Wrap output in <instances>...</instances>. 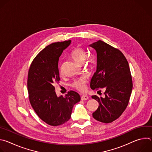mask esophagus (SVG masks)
<instances>
[{
	"label": "esophagus",
	"mask_w": 152,
	"mask_h": 152,
	"mask_svg": "<svg viewBox=\"0 0 152 152\" xmlns=\"http://www.w3.org/2000/svg\"><path fill=\"white\" fill-rule=\"evenodd\" d=\"M88 99V97L86 95H82L81 96V100H86Z\"/></svg>",
	"instance_id": "1"
}]
</instances>
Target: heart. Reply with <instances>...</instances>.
<instances>
[{
	"label": "heart",
	"mask_w": 152,
	"mask_h": 152,
	"mask_svg": "<svg viewBox=\"0 0 152 152\" xmlns=\"http://www.w3.org/2000/svg\"><path fill=\"white\" fill-rule=\"evenodd\" d=\"M86 55H87L86 51L85 49L79 47L75 48L70 53L71 57L76 62L79 64H83L85 59H86ZM86 64H87V65H89L90 64V61L88 59ZM86 79L83 77H82L77 80H75L72 83V86L80 91H83L86 88Z\"/></svg>",
	"instance_id": "heart-1"
}]
</instances>
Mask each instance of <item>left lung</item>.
<instances>
[{"label": "left lung", "mask_w": 152, "mask_h": 152, "mask_svg": "<svg viewBox=\"0 0 152 152\" xmlns=\"http://www.w3.org/2000/svg\"><path fill=\"white\" fill-rule=\"evenodd\" d=\"M90 46L97 53V70L90 87L99 91L105 90L104 98L92 96L99 104L93 117L102 123H111L124 111L131 95L133 84L129 64L120 50L101 40Z\"/></svg>", "instance_id": "obj_1"}]
</instances>
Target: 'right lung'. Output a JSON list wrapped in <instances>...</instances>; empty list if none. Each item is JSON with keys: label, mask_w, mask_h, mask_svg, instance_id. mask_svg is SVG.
<instances>
[{"label": "right lung", "mask_w": 152, "mask_h": 152, "mask_svg": "<svg viewBox=\"0 0 152 152\" xmlns=\"http://www.w3.org/2000/svg\"><path fill=\"white\" fill-rule=\"evenodd\" d=\"M71 40L56 42L42 49L34 59L28 72V91L32 107L47 124L57 126L68 121L73 106L80 100L79 94L70 91L58 97L53 85L60 80L59 58Z\"/></svg>", "instance_id": "obj_1"}]
</instances>
